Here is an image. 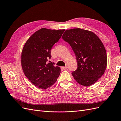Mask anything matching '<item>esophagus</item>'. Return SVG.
Here are the masks:
<instances>
[{
  "mask_svg": "<svg viewBox=\"0 0 121 121\" xmlns=\"http://www.w3.org/2000/svg\"><path fill=\"white\" fill-rule=\"evenodd\" d=\"M61 68L64 69H68V67L67 66H66V67H62Z\"/></svg>",
  "mask_w": 121,
  "mask_h": 121,
  "instance_id": "esophagus-1",
  "label": "esophagus"
}]
</instances>
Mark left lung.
Masks as SVG:
<instances>
[{
  "instance_id": "1",
  "label": "left lung",
  "mask_w": 121,
  "mask_h": 121,
  "mask_svg": "<svg viewBox=\"0 0 121 121\" xmlns=\"http://www.w3.org/2000/svg\"><path fill=\"white\" fill-rule=\"evenodd\" d=\"M74 52L78 68L72 74L80 85L89 86L104 75L107 55L100 39L93 32L74 28L65 30L62 36Z\"/></svg>"
}]
</instances>
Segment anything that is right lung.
<instances>
[{
    "mask_svg": "<svg viewBox=\"0 0 121 121\" xmlns=\"http://www.w3.org/2000/svg\"><path fill=\"white\" fill-rule=\"evenodd\" d=\"M65 31L45 28L35 32L27 40L21 54V65L25 76L34 85L41 89L52 87L60 73L59 67L48 63L51 49ZM50 62V61H49Z\"/></svg>",
    "mask_w": 121,
    "mask_h": 121,
    "instance_id": "obj_1",
    "label": "right lung"
}]
</instances>
